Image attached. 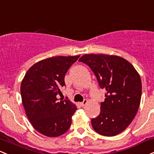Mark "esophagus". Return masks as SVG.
I'll return each mask as SVG.
<instances>
[{"mask_svg": "<svg viewBox=\"0 0 154 154\" xmlns=\"http://www.w3.org/2000/svg\"><path fill=\"white\" fill-rule=\"evenodd\" d=\"M88 101L87 99H85V100H84L83 102H80V104L81 106H82V107H84V106L86 105V104H88Z\"/></svg>", "mask_w": 154, "mask_h": 154, "instance_id": "esophagus-1", "label": "esophagus"}]
</instances>
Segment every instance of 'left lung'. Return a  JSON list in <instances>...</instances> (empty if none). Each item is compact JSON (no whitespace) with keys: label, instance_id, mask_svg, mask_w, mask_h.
I'll return each instance as SVG.
<instances>
[{"label":"left lung","instance_id":"1","mask_svg":"<svg viewBox=\"0 0 154 154\" xmlns=\"http://www.w3.org/2000/svg\"><path fill=\"white\" fill-rule=\"evenodd\" d=\"M79 61L94 72L101 88L106 90L100 114L91 120L97 133L113 137L124 131L139 109L142 82L134 67L124 58L104 54H85Z\"/></svg>","mask_w":154,"mask_h":154}]
</instances>
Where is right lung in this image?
Returning a JSON list of instances; mask_svg holds the SVG:
<instances>
[{
	"mask_svg": "<svg viewBox=\"0 0 154 154\" xmlns=\"http://www.w3.org/2000/svg\"><path fill=\"white\" fill-rule=\"evenodd\" d=\"M80 55L57 56L33 64L25 74L20 87L22 102L33 127L50 137L66 132L77 107L71 101H60L65 74Z\"/></svg>",
	"mask_w": 154,
	"mask_h": 154,
	"instance_id": "right-lung-1",
	"label": "right lung"
}]
</instances>
